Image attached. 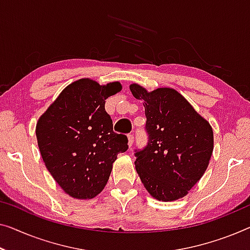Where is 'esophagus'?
<instances>
[{
	"mask_svg": "<svg viewBox=\"0 0 250 250\" xmlns=\"http://www.w3.org/2000/svg\"><path fill=\"white\" fill-rule=\"evenodd\" d=\"M133 139H135V137H133V133H129L128 135V145H129V148L132 147L133 145Z\"/></svg>",
	"mask_w": 250,
	"mask_h": 250,
	"instance_id": "1",
	"label": "esophagus"
}]
</instances>
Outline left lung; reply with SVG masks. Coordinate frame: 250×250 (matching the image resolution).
<instances>
[{
	"mask_svg": "<svg viewBox=\"0 0 250 250\" xmlns=\"http://www.w3.org/2000/svg\"><path fill=\"white\" fill-rule=\"evenodd\" d=\"M144 100L148 143L137 149L136 170L152 197L164 202L188 194L203 176L213 151V131L183 95L168 87L147 92L130 85Z\"/></svg>",
	"mask_w": 250,
	"mask_h": 250,
	"instance_id": "left-lung-1",
	"label": "left lung"
}]
</instances>
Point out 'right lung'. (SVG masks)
Wrapping results in <instances>:
<instances>
[{"label": "right lung", "mask_w": 250, "mask_h": 250, "mask_svg": "<svg viewBox=\"0 0 250 250\" xmlns=\"http://www.w3.org/2000/svg\"><path fill=\"white\" fill-rule=\"evenodd\" d=\"M113 82L100 85L89 78L69 84L38 120L40 154L51 176L67 194L93 199L109 181L117 155L128 138L113 131L105 100L121 91Z\"/></svg>", "instance_id": "obj_1"}]
</instances>
